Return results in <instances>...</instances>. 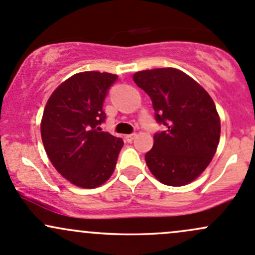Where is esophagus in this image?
Returning a JSON list of instances; mask_svg holds the SVG:
<instances>
[{
  "instance_id": "1",
  "label": "esophagus",
  "mask_w": 255,
  "mask_h": 255,
  "mask_svg": "<svg viewBox=\"0 0 255 255\" xmlns=\"http://www.w3.org/2000/svg\"><path fill=\"white\" fill-rule=\"evenodd\" d=\"M135 138H136V133H131V135L127 136V141L128 142H132Z\"/></svg>"
}]
</instances>
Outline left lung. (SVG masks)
<instances>
[{"label": "left lung", "mask_w": 255, "mask_h": 255, "mask_svg": "<svg viewBox=\"0 0 255 255\" xmlns=\"http://www.w3.org/2000/svg\"><path fill=\"white\" fill-rule=\"evenodd\" d=\"M133 81L152 100L155 119L166 130L154 135L147 166L164 185L185 186L209 165L220 139V117L210 95L176 68L133 74Z\"/></svg>", "instance_id": "8db88e82"}]
</instances>
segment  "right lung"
<instances>
[{
	"label": "right lung",
	"mask_w": 255,
	"mask_h": 255,
	"mask_svg": "<svg viewBox=\"0 0 255 255\" xmlns=\"http://www.w3.org/2000/svg\"><path fill=\"white\" fill-rule=\"evenodd\" d=\"M118 79L111 73L81 72L59 85L41 119V138L48 159L73 185L96 188L116 169L124 141L103 132V101Z\"/></svg>",
	"instance_id": "right-lung-1"
}]
</instances>
